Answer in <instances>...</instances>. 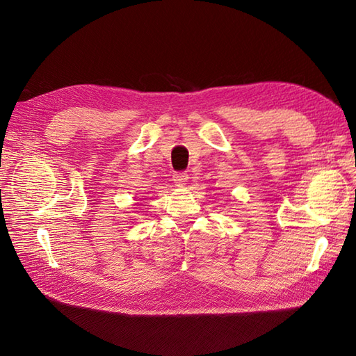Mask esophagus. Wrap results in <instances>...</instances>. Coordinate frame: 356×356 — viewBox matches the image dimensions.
<instances>
[{
	"label": "esophagus",
	"mask_w": 356,
	"mask_h": 356,
	"mask_svg": "<svg viewBox=\"0 0 356 356\" xmlns=\"http://www.w3.org/2000/svg\"><path fill=\"white\" fill-rule=\"evenodd\" d=\"M187 179H188V175L186 174V172H175V174H174V181L177 182L178 186H184Z\"/></svg>",
	"instance_id": "esophagus-1"
}]
</instances>
